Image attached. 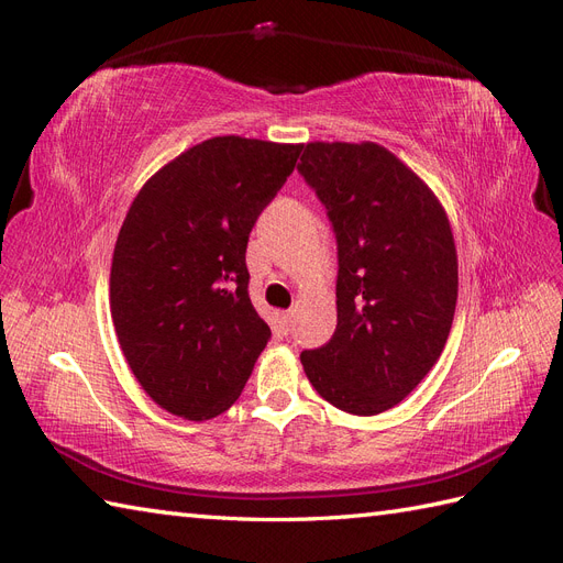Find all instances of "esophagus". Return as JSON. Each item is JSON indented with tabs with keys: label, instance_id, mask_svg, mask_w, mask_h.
I'll return each instance as SVG.
<instances>
[{
	"label": "esophagus",
	"instance_id": "34e87169",
	"mask_svg": "<svg viewBox=\"0 0 563 563\" xmlns=\"http://www.w3.org/2000/svg\"><path fill=\"white\" fill-rule=\"evenodd\" d=\"M277 317H279V323H282V327L288 331V327H291V321H294V312H279Z\"/></svg>",
	"mask_w": 563,
	"mask_h": 563
}]
</instances>
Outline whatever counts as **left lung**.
Masks as SVG:
<instances>
[{
    "label": "left lung",
    "mask_w": 563,
    "mask_h": 563,
    "mask_svg": "<svg viewBox=\"0 0 563 563\" xmlns=\"http://www.w3.org/2000/svg\"><path fill=\"white\" fill-rule=\"evenodd\" d=\"M298 172L338 242V327L300 362L340 411L376 416L406 399L446 345L457 300L449 216L376 143H308Z\"/></svg>",
    "instance_id": "left-lung-1"
}]
</instances>
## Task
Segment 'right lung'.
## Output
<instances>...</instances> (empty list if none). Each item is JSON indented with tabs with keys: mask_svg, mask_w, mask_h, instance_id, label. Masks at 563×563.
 <instances>
[{
	"mask_svg": "<svg viewBox=\"0 0 563 563\" xmlns=\"http://www.w3.org/2000/svg\"><path fill=\"white\" fill-rule=\"evenodd\" d=\"M302 145L218 135L162 166L119 230L110 310L135 380L187 420L240 399L269 340L249 298L246 244Z\"/></svg>",
	"mask_w": 563,
	"mask_h": 563,
	"instance_id": "1",
	"label": "right lung"
}]
</instances>
